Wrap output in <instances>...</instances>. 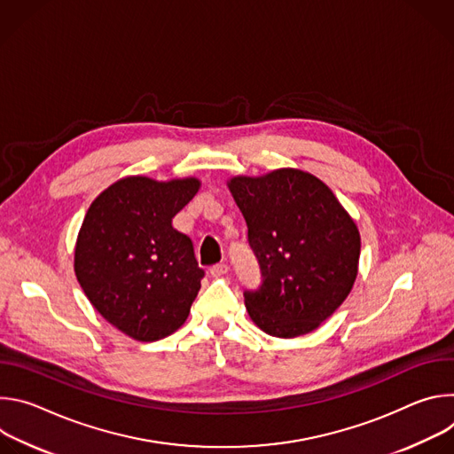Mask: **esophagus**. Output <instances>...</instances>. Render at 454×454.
<instances>
[{
  "label": "esophagus",
  "mask_w": 454,
  "mask_h": 454,
  "mask_svg": "<svg viewBox=\"0 0 454 454\" xmlns=\"http://www.w3.org/2000/svg\"><path fill=\"white\" fill-rule=\"evenodd\" d=\"M228 270H230L228 264L221 262V264H215V266L210 268V275H212V277H223V275L228 273Z\"/></svg>",
  "instance_id": "obj_1"
}]
</instances>
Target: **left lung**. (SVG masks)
<instances>
[{
  "label": "left lung",
  "instance_id": "8db88e82",
  "mask_svg": "<svg viewBox=\"0 0 454 454\" xmlns=\"http://www.w3.org/2000/svg\"><path fill=\"white\" fill-rule=\"evenodd\" d=\"M230 190L262 271L261 286L244 291L249 317L275 338L312 333L357 277L361 239L354 221L325 183L301 170L233 177Z\"/></svg>",
  "mask_w": 454,
  "mask_h": 454
}]
</instances>
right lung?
<instances>
[{"mask_svg":"<svg viewBox=\"0 0 454 454\" xmlns=\"http://www.w3.org/2000/svg\"><path fill=\"white\" fill-rule=\"evenodd\" d=\"M200 181L131 176L90 207L75 247V275L93 307L123 334L158 341L177 331L205 270L192 239L172 226Z\"/></svg>","mask_w":454,"mask_h":454,"instance_id":"right-lung-1","label":"right lung"}]
</instances>
